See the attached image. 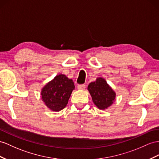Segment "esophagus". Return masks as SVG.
Returning a JSON list of instances; mask_svg holds the SVG:
<instances>
[{"mask_svg": "<svg viewBox=\"0 0 159 159\" xmlns=\"http://www.w3.org/2000/svg\"><path fill=\"white\" fill-rule=\"evenodd\" d=\"M85 87H86L85 84H79L78 86H77V88H78L79 90H84Z\"/></svg>", "mask_w": 159, "mask_h": 159, "instance_id": "34e87169", "label": "esophagus"}]
</instances>
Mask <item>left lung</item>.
<instances>
[{
	"instance_id": "8db88e82",
	"label": "left lung",
	"mask_w": 159,
	"mask_h": 159,
	"mask_svg": "<svg viewBox=\"0 0 159 159\" xmlns=\"http://www.w3.org/2000/svg\"><path fill=\"white\" fill-rule=\"evenodd\" d=\"M87 89L93 103L101 110L107 109L116 100V92L102 77H98L94 82L89 83Z\"/></svg>"
}]
</instances>
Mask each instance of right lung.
Wrapping results in <instances>:
<instances>
[{
    "instance_id": "obj_1",
    "label": "right lung",
    "mask_w": 159,
    "mask_h": 159,
    "mask_svg": "<svg viewBox=\"0 0 159 159\" xmlns=\"http://www.w3.org/2000/svg\"><path fill=\"white\" fill-rule=\"evenodd\" d=\"M75 89L73 80L60 74L56 75L42 89L41 97L48 109L52 111H60L67 105Z\"/></svg>"
}]
</instances>
